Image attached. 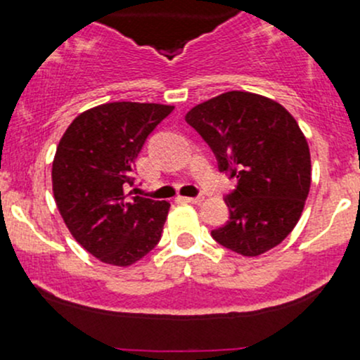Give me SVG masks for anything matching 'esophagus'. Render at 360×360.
I'll return each instance as SVG.
<instances>
[{
	"mask_svg": "<svg viewBox=\"0 0 360 360\" xmlns=\"http://www.w3.org/2000/svg\"><path fill=\"white\" fill-rule=\"evenodd\" d=\"M181 200L188 202V203H195V205H198V203L203 202V195H198V197H181Z\"/></svg>",
	"mask_w": 360,
	"mask_h": 360,
	"instance_id": "esophagus-1",
	"label": "esophagus"
}]
</instances>
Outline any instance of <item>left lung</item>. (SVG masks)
<instances>
[{
	"label": "left lung",
	"instance_id": "8db88e82",
	"mask_svg": "<svg viewBox=\"0 0 360 360\" xmlns=\"http://www.w3.org/2000/svg\"><path fill=\"white\" fill-rule=\"evenodd\" d=\"M221 172L237 177L226 195L230 221L212 230L223 248L259 256L294 230L311 183L310 148L294 116L277 101L257 94H221L186 112Z\"/></svg>",
	"mask_w": 360,
	"mask_h": 360
}]
</instances>
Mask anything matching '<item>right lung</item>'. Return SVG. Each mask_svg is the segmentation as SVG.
<instances>
[{
    "label": "right lung",
    "instance_id": "1",
    "mask_svg": "<svg viewBox=\"0 0 360 360\" xmlns=\"http://www.w3.org/2000/svg\"><path fill=\"white\" fill-rule=\"evenodd\" d=\"M174 106L108 103L76 116L60 137L52 188L68 230L103 263L130 266L160 242L170 203L139 197L132 169L146 137Z\"/></svg>",
    "mask_w": 360,
    "mask_h": 360
}]
</instances>
